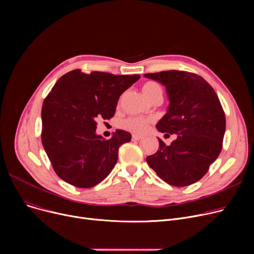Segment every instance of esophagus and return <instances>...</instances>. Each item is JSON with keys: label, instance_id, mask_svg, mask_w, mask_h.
I'll use <instances>...</instances> for the list:
<instances>
[{"label": "esophagus", "instance_id": "1", "mask_svg": "<svg viewBox=\"0 0 254 254\" xmlns=\"http://www.w3.org/2000/svg\"><path fill=\"white\" fill-rule=\"evenodd\" d=\"M142 138V136H140V135H136V134H134L131 136V139L134 140V141H138V140H140Z\"/></svg>", "mask_w": 254, "mask_h": 254}]
</instances>
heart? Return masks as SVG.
Returning a JSON list of instances; mask_svg holds the SVG:
<instances>
[{
    "mask_svg": "<svg viewBox=\"0 0 254 254\" xmlns=\"http://www.w3.org/2000/svg\"><path fill=\"white\" fill-rule=\"evenodd\" d=\"M142 92L146 99L148 101H151L157 96H162L163 89L157 82L147 81L143 84ZM151 123H152V118L130 116L122 120V122H120V127L129 131L135 132V134H143V132L147 130Z\"/></svg>",
    "mask_w": 254,
    "mask_h": 254,
    "instance_id": "obj_1",
    "label": "heart"
}]
</instances>
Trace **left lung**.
<instances>
[{
    "mask_svg": "<svg viewBox=\"0 0 254 254\" xmlns=\"http://www.w3.org/2000/svg\"><path fill=\"white\" fill-rule=\"evenodd\" d=\"M145 77L164 84L170 100L168 112L156 128L177 135L169 146L158 139V150L146 161L170 185H190L206 174L222 149L225 131L222 106L213 87L194 73L171 70Z\"/></svg>",
    "mask_w": 254,
    "mask_h": 254,
    "instance_id": "obj_1",
    "label": "left lung"
}]
</instances>
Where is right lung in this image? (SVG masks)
Here are the masks:
<instances>
[{
	"label": "right lung",
	"instance_id": "right-lung-1",
	"mask_svg": "<svg viewBox=\"0 0 254 254\" xmlns=\"http://www.w3.org/2000/svg\"><path fill=\"white\" fill-rule=\"evenodd\" d=\"M139 75L73 70L62 76L42 106L41 140L52 168L64 181L89 189L103 181L131 135L117 129L111 139L96 134L98 118L114 116L122 93Z\"/></svg>",
	"mask_w": 254,
	"mask_h": 254
}]
</instances>
